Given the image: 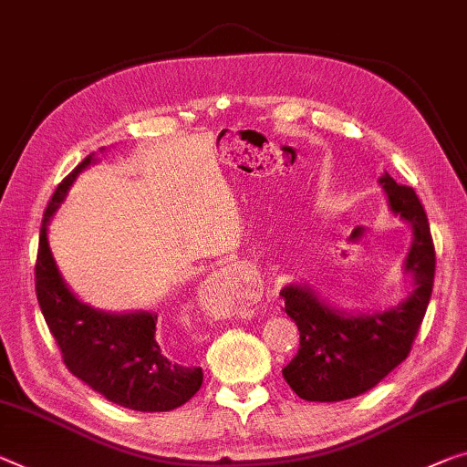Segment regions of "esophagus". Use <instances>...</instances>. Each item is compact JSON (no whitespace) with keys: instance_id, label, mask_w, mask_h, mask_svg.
I'll list each match as a JSON object with an SVG mask.
<instances>
[{"instance_id":"esophagus-1","label":"esophagus","mask_w":467,"mask_h":467,"mask_svg":"<svg viewBox=\"0 0 467 467\" xmlns=\"http://www.w3.org/2000/svg\"><path fill=\"white\" fill-rule=\"evenodd\" d=\"M261 279L256 282V277H248V271H242L235 265H227V267L214 271L209 279L200 285V298L211 296L213 292H219L223 288L234 290L238 294L242 305H250L258 298V292H261Z\"/></svg>"}]
</instances>
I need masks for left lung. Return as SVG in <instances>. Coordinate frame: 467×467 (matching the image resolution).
Returning <instances> with one entry per match:
<instances>
[{
    "label": "left lung",
    "mask_w": 467,
    "mask_h": 467,
    "mask_svg": "<svg viewBox=\"0 0 467 467\" xmlns=\"http://www.w3.org/2000/svg\"><path fill=\"white\" fill-rule=\"evenodd\" d=\"M392 214L411 225L413 242L403 271L413 290L397 306L376 313H347L326 303L306 284L284 285L279 296L296 321L300 347L282 369L290 389L305 400L334 403L368 392L407 358L432 296L436 254L424 206L418 193L384 173Z\"/></svg>",
    "instance_id": "left-lung-1"
}]
</instances>
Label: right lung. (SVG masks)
<instances>
[{"instance_id": "1", "label": "right lung", "mask_w": 467, "mask_h": 467, "mask_svg": "<svg viewBox=\"0 0 467 467\" xmlns=\"http://www.w3.org/2000/svg\"><path fill=\"white\" fill-rule=\"evenodd\" d=\"M104 150V148H102ZM96 162L89 154L56 188L43 214L35 290L49 332L68 371L120 407L133 411H171L198 392L202 369L188 368L162 353L156 342L159 315L110 313L78 300L60 275L47 244V225L78 173Z\"/></svg>"}]
</instances>
